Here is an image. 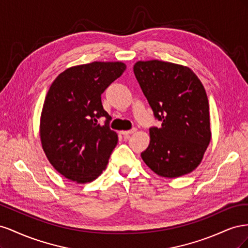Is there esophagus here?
Listing matches in <instances>:
<instances>
[{
    "instance_id": "obj_1",
    "label": "esophagus",
    "mask_w": 248,
    "mask_h": 248,
    "mask_svg": "<svg viewBox=\"0 0 248 248\" xmlns=\"http://www.w3.org/2000/svg\"><path fill=\"white\" fill-rule=\"evenodd\" d=\"M137 131V129L136 128H133V129H131V130H127V131H121L120 133L122 134V136L125 138V139H128L129 137H130V134H132V133H134Z\"/></svg>"
}]
</instances>
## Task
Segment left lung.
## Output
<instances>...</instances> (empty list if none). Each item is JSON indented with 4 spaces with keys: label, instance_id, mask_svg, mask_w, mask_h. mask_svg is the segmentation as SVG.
Returning <instances> with one entry per match:
<instances>
[{
    "label": "left lung",
    "instance_id": "left-lung-1",
    "mask_svg": "<svg viewBox=\"0 0 248 248\" xmlns=\"http://www.w3.org/2000/svg\"><path fill=\"white\" fill-rule=\"evenodd\" d=\"M134 76L160 127L150 128L140 154L155 174L177 178L196 170L211 140L208 97L189 67L159 60L139 61Z\"/></svg>",
    "mask_w": 248,
    "mask_h": 248
}]
</instances>
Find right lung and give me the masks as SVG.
I'll list each match as a JSON object with an SVG mask.
<instances>
[{"label":"right lung","mask_w":248,"mask_h":248,"mask_svg":"<svg viewBox=\"0 0 248 248\" xmlns=\"http://www.w3.org/2000/svg\"><path fill=\"white\" fill-rule=\"evenodd\" d=\"M125 69L122 62L72 66L49 87L40 117V140L51 166L70 181L92 182L107 168L118 134L109 129L101 94ZM101 116L107 118L103 125L98 124Z\"/></svg>","instance_id":"1"}]
</instances>
